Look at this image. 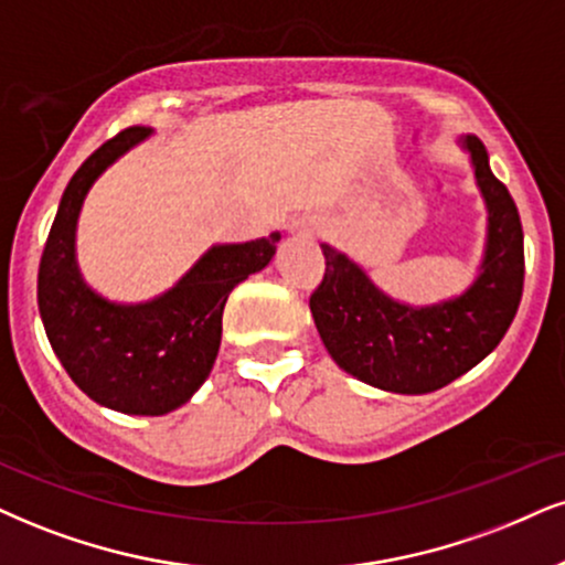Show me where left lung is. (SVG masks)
I'll return each instance as SVG.
<instances>
[{
	"instance_id": "1",
	"label": "left lung",
	"mask_w": 565,
	"mask_h": 565,
	"mask_svg": "<svg viewBox=\"0 0 565 565\" xmlns=\"http://www.w3.org/2000/svg\"><path fill=\"white\" fill-rule=\"evenodd\" d=\"M487 204L479 277L463 296L437 306L398 303L366 271L324 243V277L309 298L330 356L348 374L390 393L422 395L475 369L498 348L524 290V230L508 188L492 175L484 143L463 138Z\"/></svg>"
}]
</instances>
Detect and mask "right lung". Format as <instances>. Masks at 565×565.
Masks as SVG:
<instances>
[{"instance_id": "obj_1", "label": "right lung", "mask_w": 565, "mask_h": 565, "mask_svg": "<svg viewBox=\"0 0 565 565\" xmlns=\"http://www.w3.org/2000/svg\"><path fill=\"white\" fill-rule=\"evenodd\" d=\"M151 130L125 128L78 167L62 193L39 264V311L54 353L90 401L136 416H162L212 372L222 311L235 285L264 269L280 233L209 248L175 288L149 303L96 296L75 262V225L94 180Z\"/></svg>"}]
</instances>
